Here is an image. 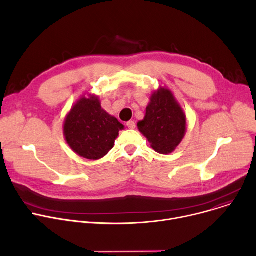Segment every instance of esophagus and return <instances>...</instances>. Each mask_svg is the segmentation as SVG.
Listing matches in <instances>:
<instances>
[{
  "label": "esophagus",
  "mask_w": 256,
  "mask_h": 256,
  "mask_svg": "<svg viewBox=\"0 0 256 256\" xmlns=\"http://www.w3.org/2000/svg\"><path fill=\"white\" fill-rule=\"evenodd\" d=\"M126 126L130 128V130H134L136 128V124L134 122H126Z\"/></svg>",
  "instance_id": "1"
}]
</instances>
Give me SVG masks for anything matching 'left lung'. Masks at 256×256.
I'll use <instances>...</instances> for the list:
<instances>
[{
    "label": "left lung",
    "instance_id": "obj_1",
    "mask_svg": "<svg viewBox=\"0 0 256 256\" xmlns=\"http://www.w3.org/2000/svg\"><path fill=\"white\" fill-rule=\"evenodd\" d=\"M140 132L157 153L168 155L181 142L186 132V116L172 91L160 86L150 97Z\"/></svg>",
    "mask_w": 256,
    "mask_h": 256
}]
</instances>
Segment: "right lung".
I'll use <instances>...</instances> for the list:
<instances>
[{"mask_svg":"<svg viewBox=\"0 0 256 256\" xmlns=\"http://www.w3.org/2000/svg\"><path fill=\"white\" fill-rule=\"evenodd\" d=\"M62 128L66 144L77 155L98 160L114 148L124 126L104 110L97 95L85 94L72 106Z\"/></svg>","mask_w":256,"mask_h":256,"instance_id":"obj_1","label":"right lung"}]
</instances>
